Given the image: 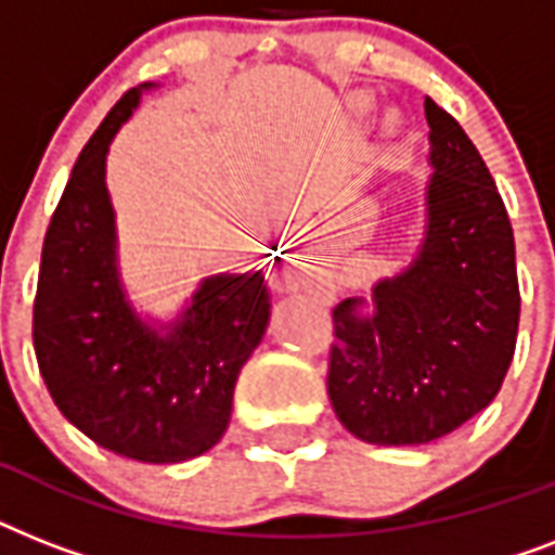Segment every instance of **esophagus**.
Wrapping results in <instances>:
<instances>
[{
  "label": "esophagus",
  "mask_w": 555,
  "mask_h": 555,
  "mask_svg": "<svg viewBox=\"0 0 555 555\" xmlns=\"http://www.w3.org/2000/svg\"><path fill=\"white\" fill-rule=\"evenodd\" d=\"M322 261L311 253H299V256H285V261L279 264V270L273 273V285L282 287V291H291V287H299L308 282V276H313L320 270Z\"/></svg>",
  "instance_id": "34e87169"
}]
</instances>
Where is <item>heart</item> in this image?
I'll list each match as a JSON object with an SVG mask.
<instances>
[{"label": "heart", "instance_id": "heart-1", "mask_svg": "<svg viewBox=\"0 0 555 555\" xmlns=\"http://www.w3.org/2000/svg\"><path fill=\"white\" fill-rule=\"evenodd\" d=\"M348 106H351V112H354V115H365V112L371 108V98L369 94H363V91H357V94H351V98H348Z\"/></svg>", "mask_w": 555, "mask_h": 555}]
</instances>
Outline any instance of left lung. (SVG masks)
Returning <instances> with one entry per match:
<instances>
[{"mask_svg":"<svg viewBox=\"0 0 555 555\" xmlns=\"http://www.w3.org/2000/svg\"><path fill=\"white\" fill-rule=\"evenodd\" d=\"M426 224L414 259L371 299L334 308L328 397L377 447L438 440L495 400L518 334L516 242L490 169L455 117L426 98Z\"/></svg>","mask_w":555,"mask_h":555,"instance_id":"1","label":"left lung"}]
</instances>
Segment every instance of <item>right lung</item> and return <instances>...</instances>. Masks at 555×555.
Returning <instances> with one entry per match:
<instances>
[{"label": "right lung", "instance_id": "right-lung-1", "mask_svg": "<svg viewBox=\"0 0 555 555\" xmlns=\"http://www.w3.org/2000/svg\"><path fill=\"white\" fill-rule=\"evenodd\" d=\"M150 89L126 91L74 164L42 244L34 351L56 409L86 438L141 464H181L227 431L270 302L261 270L201 279L169 322L138 313L126 294L106 155Z\"/></svg>", "mask_w": 555, "mask_h": 555}]
</instances>
